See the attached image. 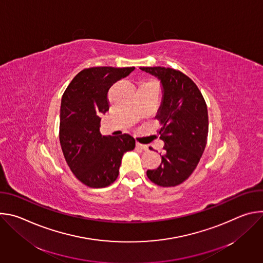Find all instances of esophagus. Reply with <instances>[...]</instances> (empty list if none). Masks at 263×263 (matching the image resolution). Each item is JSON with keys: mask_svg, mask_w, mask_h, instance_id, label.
<instances>
[{"mask_svg": "<svg viewBox=\"0 0 263 263\" xmlns=\"http://www.w3.org/2000/svg\"><path fill=\"white\" fill-rule=\"evenodd\" d=\"M136 147L138 149H141V151H146V149H147V145L146 144H141L139 142H136Z\"/></svg>", "mask_w": 263, "mask_h": 263, "instance_id": "esophagus-1", "label": "esophagus"}]
</instances>
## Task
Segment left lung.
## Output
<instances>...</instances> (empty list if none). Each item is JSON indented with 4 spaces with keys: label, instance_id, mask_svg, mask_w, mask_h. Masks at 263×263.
I'll return each instance as SVG.
<instances>
[{
    "label": "left lung",
    "instance_id": "1",
    "mask_svg": "<svg viewBox=\"0 0 263 263\" xmlns=\"http://www.w3.org/2000/svg\"><path fill=\"white\" fill-rule=\"evenodd\" d=\"M161 83L162 101L156 119L165 154L156 170H147L153 183L171 187L184 182L196 170L207 143L208 111L195 82L170 67H140Z\"/></svg>",
    "mask_w": 263,
    "mask_h": 263
}]
</instances>
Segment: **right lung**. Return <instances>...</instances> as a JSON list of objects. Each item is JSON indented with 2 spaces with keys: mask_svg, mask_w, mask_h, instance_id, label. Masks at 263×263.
Wrapping results in <instances>:
<instances>
[{
  "mask_svg": "<svg viewBox=\"0 0 263 263\" xmlns=\"http://www.w3.org/2000/svg\"><path fill=\"white\" fill-rule=\"evenodd\" d=\"M135 67L98 66L81 70L65 89L60 107L59 139L67 165L91 189L114 183L123 155L135 147L129 134L103 136L101 116L109 110L107 93Z\"/></svg>",
  "mask_w": 263,
  "mask_h": 263,
  "instance_id": "right-lung-1",
  "label": "right lung"
}]
</instances>
